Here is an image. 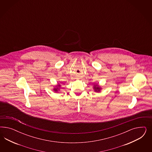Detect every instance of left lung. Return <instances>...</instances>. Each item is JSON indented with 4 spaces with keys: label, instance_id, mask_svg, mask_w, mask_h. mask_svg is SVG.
I'll use <instances>...</instances> for the list:
<instances>
[{
    "label": "left lung",
    "instance_id": "left-lung-1",
    "mask_svg": "<svg viewBox=\"0 0 152 152\" xmlns=\"http://www.w3.org/2000/svg\"><path fill=\"white\" fill-rule=\"evenodd\" d=\"M93 89L96 92H101L102 88L100 86H99L97 83H95L93 86Z\"/></svg>",
    "mask_w": 152,
    "mask_h": 152
}]
</instances>
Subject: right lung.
<instances>
[{
  "label": "right lung",
  "mask_w": 152,
  "mask_h": 152,
  "mask_svg": "<svg viewBox=\"0 0 152 152\" xmlns=\"http://www.w3.org/2000/svg\"><path fill=\"white\" fill-rule=\"evenodd\" d=\"M61 88V85H60L59 83H58L57 85L54 86V87L53 88V90L55 92H58L60 91Z\"/></svg>",
  "instance_id": "add662e5"
}]
</instances>
